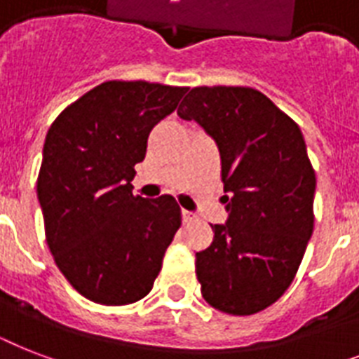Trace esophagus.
<instances>
[{"label":"esophagus","instance_id":"34e87169","mask_svg":"<svg viewBox=\"0 0 359 359\" xmlns=\"http://www.w3.org/2000/svg\"><path fill=\"white\" fill-rule=\"evenodd\" d=\"M194 219H196V214L190 212V210H182V222H184V224H190Z\"/></svg>","mask_w":359,"mask_h":359}]
</instances>
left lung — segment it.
<instances>
[{
    "mask_svg": "<svg viewBox=\"0 0 359 359\" xmlns=\"http://www.w3.org/2000/svg\"><path fill=\"white\" fill-rule=\"evenodd\" d=\"M219 149L229 218L196 253L203 298L253 315L292 283L313 235L315 171L294 121L251 87H194L177 109Z\"/></svg>",
    "mask_w": 359,
    "mask_h": 359,
    "instance_id": "1",
    "label": "left lung"
}]
</instances>
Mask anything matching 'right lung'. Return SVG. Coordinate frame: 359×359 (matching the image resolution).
<instances>
[{"instance_id":"add662e5","label":"right lung","mask_w":359,"mask_h":359,"mask_svg":"<svg viewBox=\"0 0 359 359\" xmlns=\"http://www.w3.org/2000/svg\"><path fill=\"white\" fill-rule=\"evenodd\" d=\"M186 87L104 81L52 123L36 196L55 264L87 300L126 306L145 298L180 227L175 197L132 194L151 130Z\"/></svg>"}]
</instances>
